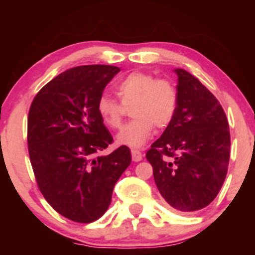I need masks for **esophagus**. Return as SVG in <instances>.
I'll use <instances>...</instances> for the list:
<instances>
[{"label": "esophagus", "instance_id": "obj_1", "mask_svg": "<svg viewBox=\"0 0 255 255\" xmlns=\"http://www.w3.org/2000/svg\"><path fill=\"white\" fill-rule=\"evenodd\" d=\"M131 159H133L134 162H140V160L142 159L141 152L137 150H131Z\"/></svg>", "mask_w": 255, "mask_h": 255}]
</instances>
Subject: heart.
<instances>
[{
  "label": "heart",
  "instance_id": "b5f03b06",
  "mask_svg": "<svg viewBox=\"0 0 255 255\" xmlns=\"http://www.w3.org/2000/svg\"><path fill=\"white\" fill-rule=\"evenodd\" d=\"M121 101L108 93L99 96L96 109L108 127L119 128L124 105H131L133 120L116 136L119 145L131 148L142 147L153 133L154 126L164 128L174 119L177 108V92L170 81L157 79L145 72H133L116 85Z\"/></svg>",
  "mask_w": 255,
  "mask_h": 255
}]
</instances>
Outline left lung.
Instances as JSON below:
<instances>
[{"mask_svg":"<svg viewBox=\"0 0 255 255\" xmlns=\"http://www.w3.org/2000/svg\"><path fill=\"white\" fill-rule=\"evenodd\" d=\"M174 119L146 153L160 195L172 209L193 212L217 197L227 176L230 131L217 98L184 69L176 68Z\"/></svg>","mask_w":255,"mask_h":255,"instance_id":"obj_1","label":"left lung"}]
</instances>
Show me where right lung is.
<instances>
[{
	"label": "right lung",
	"mask_w": 255,
	"mask_h": 255,
	"mask_svg": "<svg viewBox=\"0 0 255 255\" xmlns=\"http://www.w3.org/2000/svg\"><path fill=\"white\" fill-rule=\"evenodd\" d=\"M119 72L105 64L68 69L37 93L28 113V154L38 187L55 211L78 223L104 215L131 162L127 146L98 154L113 136L96 105Z\"/></svg>",
	"instance_id": "add662e5"
}]
</instances>
